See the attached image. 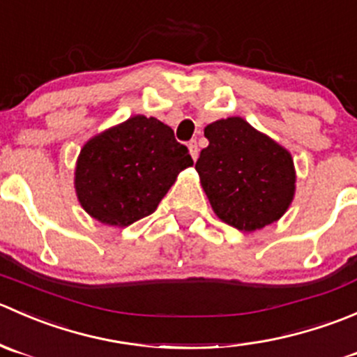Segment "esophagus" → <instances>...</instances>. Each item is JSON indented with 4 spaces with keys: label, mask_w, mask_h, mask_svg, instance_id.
<instances>
[{
    "label": "esophagus",
    "mask_w": 357,
    "mask_h": 357,
    "mask_svg": "<svg viewBox=\"0 0 357 357\" xmlns=\"http://www.w3.org/2000/svg\"><path fill=\"white\" fill-rule=\"evenodd\" d=\"M188 150H190V155H192L193 160H197V158H199V145H197L195 139L188 143Z\"/></svg>",
    "instance_id": "esophagus-1"
}]
</instances>
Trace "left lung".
<instances>
[{"mask_svg":"<svg viewBox=\"0 0 357 357\" xmlns=\"http://www.w3.org/2000/svg\"><path fill=\"white\" fill-rule=\"evenodd\" d=\"M208 146L195 169L215 215L240 231L278 221L295 193L289 150L242 117L215 121L204 129Z\"/></svg>","mask_w":357,"mask_h":357,"instance_id":"1","label":"left lung"}]
</instances>
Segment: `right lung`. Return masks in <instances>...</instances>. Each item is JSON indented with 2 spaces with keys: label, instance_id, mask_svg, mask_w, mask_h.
I'll return each instance as SVG.
<instances>
[{
  "label": "right lung",
  "instance_id": "obj_1",
  "mask_svg": "<svg viewBox=\"0 0 357 357\" xmlns=\"http://www.w3.org/2000/svg\"><path fill=\"white\" fill-rule=\"evenodd\" d=\"M188 149L155 117L135 115L93 136L79 153L75 193L82 208L103 225L129 226L150 215L183 169Z\"/></svg>",
  "mask_w": 357,
  "mask_h": 357
}]
</instances>
